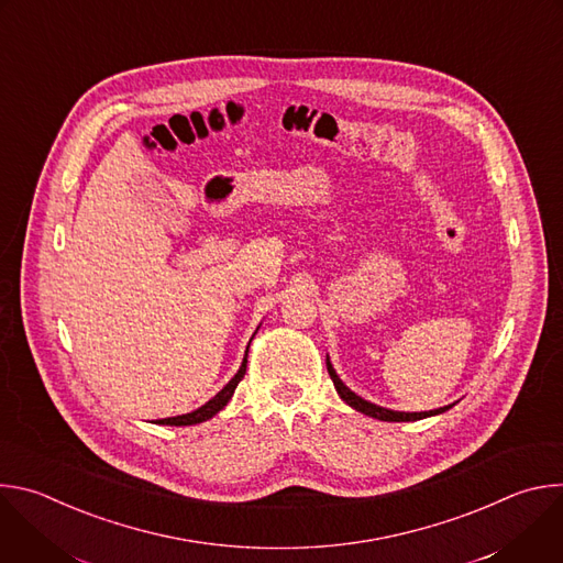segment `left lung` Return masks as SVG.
I'll return each instance as SVG.
<instances>
[{"label": "left lung", "mask_w": 563, "mask_h": 563, "mask_svg": "<svg viewBox=\"0 0 563 563\" xmlns=\"http://www.w3.org/2000/svg\"><path fill=\"white\" fill-rule=\"evenodd\" d=\"M328 372H330V376H332V380H334V387H336L339 396L345 400V404H347L350 408H354L356 412L367 415V417H372V419H378V421H389V423H398V421H419V419L434 417V415H441V412H445V410L452 408V406H445V408L430 410V412H396V410H387V408L374 406V404H369V400H365V398H361L358 394H354V391L339 378L336 369H334L332 363H330V356H328Z\"/></svg>", "instance_id": "obj_1"}]
</instances>
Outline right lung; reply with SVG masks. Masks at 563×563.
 Instances as JSON below:
<instances>
[{
	"mask_svg": "<svg viewBox=\"0 0 563 563\" xmlns=\"http://www.w3.org/2000/svg\"><path fill=\"white\" fill-rule=\"evenodd\" d=\"M247 352H250V347H247ZM247 352H245V358H243V365H240V369L235 372V376L211 398V400H207V404L202 406V408H198V410H194V412H189V415H183V417H169V419H159L157 423L159 426H196V423H202V421H207V419H211V417H216L227 404H229V398L233 396V391H235V387H238V383L243 380V376H245V372H247Z\"/></svg>",
	"mask_w": 563,
	"mask_h": 563,
	"instance_id": "obj_1",
	"label": "right lung"
}]
</instances>
